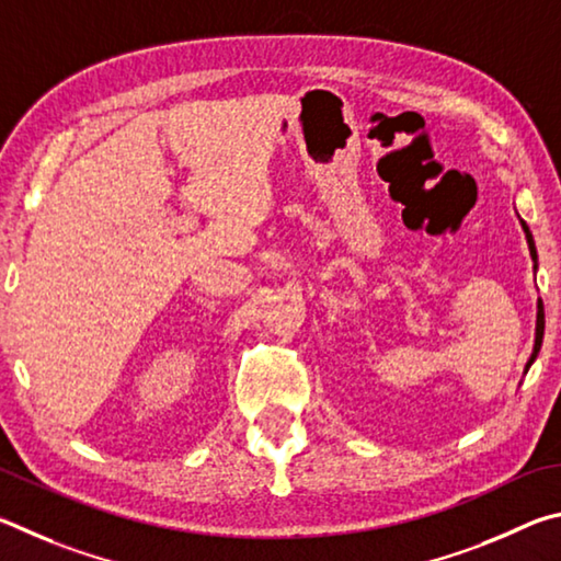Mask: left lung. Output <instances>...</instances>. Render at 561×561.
I'll use <instances>...</instances> for the list:
<instances>
[{
    "label": "left lung",
    "instance_id": "8db88e82",
    "mask_svg": "<svg viewBox=\"0 0 561 561\" xmlns=\"http://www.w3.org/2000/svg\"><path fill=\"white\" fill-rule=\"evenodd\" d=\"M523 229H525V233H527V243H529V253H533V261H537V249H535L533 233H529L525 221H523ZM542 335H545V308H542V300H539V312H537V340H535V352H533V357H529L527 367L533 365L535 357H537V352H539V347H542Z\"/></svg>",
    "mask_w": 561,
    "mask_h": 561
}]
</instances>
